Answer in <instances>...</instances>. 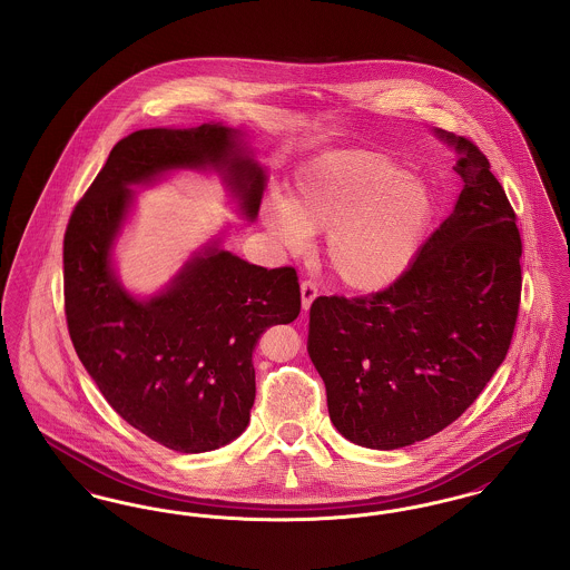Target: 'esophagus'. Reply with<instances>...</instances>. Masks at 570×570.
Here are the masks:
<instances>
[{"mask_svg":"<svg viewBox=\"0 0 570 570\" xmlns=\"http://www.w3.org/2000/svg\"><path fill=\"white\" fill-rule=\"evenodd\" d=\"M316 297H318V286H316V282L303 279V282H301V305H303L305 312L312 307V303H314V298Z\"/></svg>","mask_w":570,"mask_h":570,"instance_id":"34e87169","label":"esophagus"}]
</instances>
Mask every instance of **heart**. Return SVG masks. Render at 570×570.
I'll return each mask as SVG.
<instances>
[{
	"label": "heart",
	"instance_id": "b5f03b06",
	"mask_svg": "<svg viewBox=\"0 0 570 570\" xmlns=\"http://www.w3.org/2000/svg\"><path fill=\"white\" fill-rule=\"evenodd\" d=\"M273 235L303 249L326 233V261L353 291L376 293L406 272L434 216V196L402 164L376 151H331L301 166L288 200L272 196Z\"/></svg>",
	"mask_w": 570,
	"mask_h": 570
}]
</instances>
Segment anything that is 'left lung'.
<instances>
[{
	"mask_svg": "<svg viewBox=\"0 0 570 570\" xmlns=\"http://www.w3.org/2000/svg\"><path fill=\"white\" fill-rule=\"evenodd\" d=\"M458 205L391 286L318 297L307 353L326 386L335 430L391 451L458 421L509 353L521 298V237L507 191L468 138Z\"/></svg>",
	"mask_w": 570,
	"mask_h": 570,
	"instance_id": "8db88e82",
	"label": "left lung"
}]
</instances>
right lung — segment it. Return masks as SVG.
I'll list each match as a JSON object with an SVG mask.
<instances>
[{"mask_svg": "<svg viewBox=\"0 0 570 570\" xmlns=\"http://www.w3.org/2000/svg\"><path fill=\"white\" fill-rule=\"evenodd\" d=\"M214 166L254 219L267 175L239 132L219 124L138 130L121 138L77 203L63 235V307L87 374L140 434L179 453L214 451L249 423L252 354L273 325L301 312L293 267L249 265L216 244L156 297L135 298L110 269V247L135 191L175 168Z\"/></svg>", "mask_w": 570, "mask_h": 570, "instance_id": "right-lung-1", "label": "right lung"}]
</instances>
